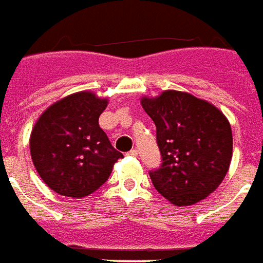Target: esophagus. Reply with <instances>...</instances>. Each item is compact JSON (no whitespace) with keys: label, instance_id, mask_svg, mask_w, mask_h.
<instances>
[{"label":"esophagus","instance_id":"obj_1","mask_svg":"<svg viewBox=\"0 0 263 263\" xmlns=\"http://www.w3.org/2000/svg\"><path fill=\"white\" fill-rule=\"evenodd\" d=\"M128 156H132V157H137L139 156V150H136V148H133V150H130V152L127 153Z\"/></svg>","mask_w":263,"mask_h":263}]
</instances>
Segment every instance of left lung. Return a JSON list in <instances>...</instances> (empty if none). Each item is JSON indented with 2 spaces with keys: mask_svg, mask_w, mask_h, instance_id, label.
Wrapping results in <instances>:
<instances>
[{
  "mask_svg": "<svg viewBox=\"0 0 263 263\" xmlns=\"http://www.w3.org/2000/svg\"><path fill=\"white\" fill-rule=\"evenodd\" d=\"M156 124L161 164L148 171L153 185L176 205H191L224 180L232 158V132L215 106L190 93L167 90L141 99Z\"/></svg>",
  "mask_w": 263,
  "mask_h": 263,
  "instance_id": "left-lung-1",
  "label": "left lung"
}]
</instances>
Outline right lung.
I'll return each mask as SVG.
<instances>
[{"mask_svg":"<svg viewBox=\"0 0 263 263\" xmlns=\"http://www.w3.org/2000/svg\"><path fill=\"white\" fill-rule=\"evenodd\" d=\"M106 106V99L79 92L49 106L35 123L29 140L33 165L58 194H92L123 157L99 126Z\"/></svg>","mask_w":263,"mask_h":263,"instance_id":"add662e5","label":"right lung"}]
</instances>
